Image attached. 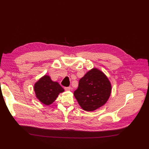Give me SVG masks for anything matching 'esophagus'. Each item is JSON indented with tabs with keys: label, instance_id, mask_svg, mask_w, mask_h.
<instances>
[{
	"label": "esophagus",
	"instance_id": "obj_1",
	"mask_svg": "<svg viewBox=\"0 0 149 149\" xmlns=\"http://www.w3.org/2000/svg\"><path fill=\"white\" fill-rule=\"evenodd\" d=\"M65 89L67 91H69L71 90V88H70V87H65Z\"/></svg>",
	"mask_w": 149,
	"mask_h": 149
}]
</instances>
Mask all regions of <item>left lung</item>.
Here are the masks:
<instances>
[{"instance_id": "left-lung-1", "label": "left lung", "mask_w": 149, "mask_h": 149, "mask_svg": "<svg viewBox=\"0 0 149 149\" xmlns=\"http://www.w3.org/2000/svg\"><path fill=\"white\" fill-rule=\"evenodd\" d=\"M111 93V84L107 77L93 68L79 80L74 95L83 110L93 111L107 102Z\"/></svg>"}]
</instances>
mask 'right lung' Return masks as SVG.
I'll return each mask as SVG.
<instances>
[{"mask_svg":"<svg viewBox=\"0 0 149 149\" xmlns=\"http://www.w3.org/2000/svg\"><path fill=\"white\" fill-rule=\"evenodd\" d=\"M36 97L45 105H49L58 97L64 89L56 81H52L48 75H45L34 85Z\"/></svg>","mask_w":149,"mask_h":149,"instance_id":"obj_1","label":"right lung"}]
</instances>
